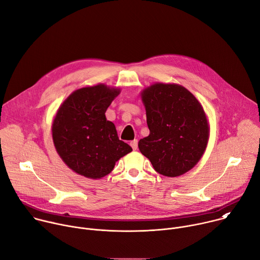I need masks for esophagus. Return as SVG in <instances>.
<instances>
[{
  "label": "esophagus",
  "mask_w": 260,
  "mask_h": 260,
  "mask_svg": "<svg viewBox=\"0 0 260 260\" xmlns=\"http://www.w3.org/2000/svg\"><path fill=\"white\" fill-rule=\"evenodd\" d=\"M129 144H131V146H132V148H133L134 150H136L137 148H138V140H133Z\"/></svg>",
  "instance_id": "1"
}]
</instances>
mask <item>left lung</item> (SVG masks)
<instances>
[{"mask_svg":"<svg viewBox=\"0 0 260 260\" xmlns=\"http://www.w3.org/2000/svg\"><path fill=\"white\" fill-rule=\"evenodd\" d=\"M148 137L139 149L160 175L177 177L191 170L207 147L209 125L196 96L177 84L156 83L142 92Z\"/></svg>","mask_w":260,"mask_h":260,"instance_id":"8db88e82","label":"left lung"}]
</instances>
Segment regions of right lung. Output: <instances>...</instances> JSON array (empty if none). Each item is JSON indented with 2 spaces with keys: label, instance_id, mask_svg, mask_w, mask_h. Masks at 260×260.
<instances>
[{
  "label": "right lung",
  "instance_id": "obj_1",
  "mask_svg": "<svg viewBox=\"0 0 260 260\" xmlns=\"http://www.w3.org/2000/svg\"><path fill=\"white\" fill-rule=\"evenodd\" d=\"M119 89L100 84L74 91L59 107L52 124L56 151L67 166L91 179H100L132 147L119 140L113 122L105 113Z\"/></svg>",
  "mask_w": 260,
  "mask_h": 260
}]
</instances>
